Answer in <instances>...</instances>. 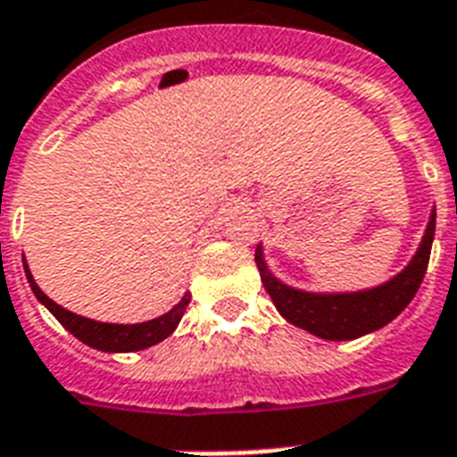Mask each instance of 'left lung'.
Returning <instances> with one entry per match:
<instances>
[{
	"label": "left lung",
	"instance_id": "left-lung-1",
	"mask_svg": "<svg viewBox=\"0 0 457 457\" xmlns=\"http://www.w3.org/2000/svg\"><path fill=\"white\" fill-rule=\"evenodd\" d=\"M434 226H436V212H432V217H429L425 238H422V245L413 262L396 278L366 292L313 295V292L292 290L269 273L262 252L257 250L254 259H257L259 273H262V283L283 319L323 339H353L386 326L411 304V299L415 297L420 283L425 278L427 264H429Z\"/></svg>",
	"mask_w": 457,
	"mask_h": 457
}]
</instances>
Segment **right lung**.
<instances>
[{"mask_svg":"<svg viewBox=\"0 0 457 457\" xmlns=\"http://www.w3.org/2000/svg\"><path fill=\"white\" fill-rule=\"evenodd\" d=\"M25 276H28V283H30L35 297L56 316L58 323L68 332H72L79 342L94 346V349H101V352H138V349H145V346L158 345V342H162V339L170 337L171 332H174V328L179 326V320L184 316L186 306L191 302V295H184L181 302L170 313L160 316V319L145 320V323H137V326L96 323V320L82 319L78 313L68 312L63 306H58L54 299L46 297L37 287V283L32 280V273L28 269V264H25Z\"/></svg>","mask_w":457,"mask_h":457,"instance_id":"1","label":"right lung"}]
</instances>
